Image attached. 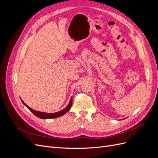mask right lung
Listing matches in <instances>:
<instances>
[{"label":"right lung","instance_id":"right-lung-1","mask_svg":"<svg viewBox=\"0 0 158 158\" xmlns=\"http://www.w3.org/2000/svg\"><path fill=\"white\" fill-rule=\"evenodd\" d=\"M21 101L22 102L23 104L24 105V106L30 110V111L31 112H32L33 114H35V115L37 117H39L40 118H43V119H48V118H56V117H59L62 115H63V114H64L65 113H67L70 109L71 108V106H72V103H73V98H70V102L69 103V105L67 106H66V107H65L64 109L61 110V111H58V112H56V113H44V112H40V111H35V110L31 108H30V107H28L27 105L23 102L22 100L21 99Z\"/></svg>","mask_w":158,"mask_h":158}]
</instances>
